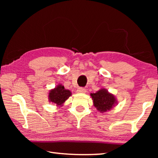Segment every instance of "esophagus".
I'll list each match as a JSON object with an SVG mask.
<instances>
[{"label":"esophagus","mask_w":158,"mask_h":158,"mask_svg":"<svg viewBox=\"0 0 158 158\" xmlns=\"http://www.w3.org/2000/svg\"><path fill=\"white\" fill-rule=\"evenodd\" d=\"M77 92L78 93H85V91H86V90H85L84 88H82V87H80V88H78V89H77Z\"/></svg>","instance_id":"obj_1"}]
</instances>
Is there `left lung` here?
<instances>
[{"mask_svg": "<svg viewBox=\"0 0 158 158\" xmlns=\"http://www.w3.org/2000/svg\"><path fill=\"white\" fill-rule=\"evenodd\" d=\"M90 96L93 101V105L102 113L111 110L117 103L115 96L105 89L99 90L95 93H91Z\"/></svg>", "mask_w": 158, "mask_h": 158, "instance_id": "obj_1", "label": "left lung"}]
</instances>
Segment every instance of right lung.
Listing matches in <instances>:
<instances>
[{
    "instance_id": "obj_1",
    "label": "right lung",
    "mask_w": 158,
    "mask_h": 158,
    "mask_svg": "<svg viewBox=\"0 0 158 158\" xmlns=\"http://www.w3.org/2000/svg\"><path fill=\"white\" fill-rule=\"evenodd\" d=\"M71 95L72 93L69 90L65 89L61 84H58L55 89L50 90L48 98L49 102L60 106Z\"/></svg>"
}]
</instances>
